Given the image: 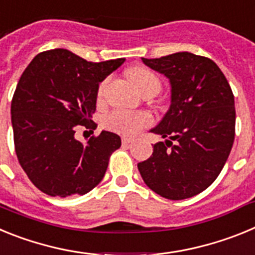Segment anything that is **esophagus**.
<instances>
[{"label": "esophagus", "instance_id": "esophagus-1", "mask_svg": "<svg viewBox=\"0 0 255 255\" xmlns=\"http://www.w3.org/2000/svg\"><path fill=\"white\" fill-rule=\"evenodd\" d=\"M132 141H134V138H128V136H124V138H123V144H124V145L131 144Z\"/></svg>", "mask_w": 255, "mask_h": 255}]
</instances>
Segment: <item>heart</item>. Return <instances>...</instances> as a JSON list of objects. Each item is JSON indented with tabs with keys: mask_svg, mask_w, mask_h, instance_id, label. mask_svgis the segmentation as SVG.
I'll list each match as a JSON object with an SVG mask.
<instances>
[{
	"mask_svg": "<svg viewBox=\"0 0 255 255\" xmlns=\"http://www.w3.org/2000/svg\"><path fill=\"white\" fill-rule=\"evenodd\" d=\"M128 76L132 85L140 93L149 88H158L159 89V80L157 79V76L145 67H132L129 70ZM150 124H152V117L150 115L144 114V112L115 111L108 115L105 120V125L108 129L125 135L138 134L143 128L150 125Z\"/></svg>",
	"mask_w": 255,
	"mask_h": 255,
	"instance_id": "heart-1",
	"label": "heart"
}]
</instances>
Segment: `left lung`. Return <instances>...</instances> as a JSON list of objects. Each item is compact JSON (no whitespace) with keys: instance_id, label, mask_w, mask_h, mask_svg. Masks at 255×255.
<instances>
[{"instance_id":"1","label":"left lung","mask_w":255,"mask_h":255,"mask_svg":"<svg viewBox=\"0 0 255 255\" xmlns=\"http://www.w3.org/2000/svg\"><path fill=\"white\" fill-rule=\"evenodd\" d=\"M168 79L171 105L150 132L166 138L138 170L149 189L180 200L206 190L226 163L235 138V101L227 79L209 58L177 52L141 58Z\"/></svg>"}]
</instances>
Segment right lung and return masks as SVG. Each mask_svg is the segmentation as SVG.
<instances>
[{"mask_svg": "<svg viewBox=\"0 0 255 255\" xmlns=\"http://www.w3.org/2000/svg\"><path fill=\"white\" fill-rule=\"evenodd\" d=\"M124 61L89 62L56 48L35 56L24 70L11 102L13 143L22 170L40 191L83 195L102 181L120 136L103 130L83 144L75 131L96 129L92 115L100 83Z\"/></svg>", "mask_w": 255, "mask_h": 255, "instance_id": "add662e5", "label": "right lung"}]
</instances>
